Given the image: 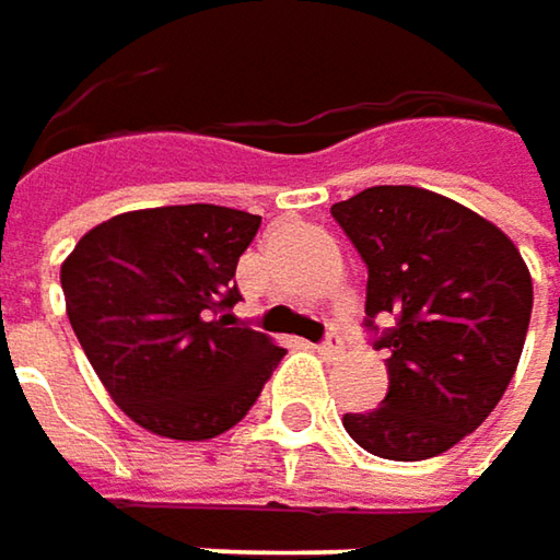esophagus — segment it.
<instances>
[{"mask_svg":"<svg viewBox=\"0 0 560 560\" xmlns=\"http://www.w3.org/2000/svg\"><path fill=\"white\" fill-rule=\"evenodd\" d=\"M326 361H339L342 358V351H346V342L332 332V336H326L323 342H319V348H316Z\"/></svg>","mask_w":560,"mask_h":560,"instance_id":"obj_1","label":"esophagus"}]
</instances>
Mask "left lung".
Returning <instances> with one entry per match:
<instances>
[{
  "mask_svg": "<svg viewBox=\"0 0 560 560\" xmlns=\"http://www.w3.org/2000/svg\"><path fill=\"white\" fill-rule=\"evenodd\" d=\"M332 218L368 262L364 323L389 351V393L348 411V438L396 463L441 456L491 415L520 364L529 269L498 224L421 186H371Z\"/></svg>",
  "mask_w": 560,
  "mask_h": 560,
  "instance_id": "obj_1",
  "label": "left lung"
}]
</instances>
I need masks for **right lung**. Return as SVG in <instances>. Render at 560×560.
<instances>
[{
	"label": "right lung",
	"mask_w": 560,
	"mask_h": 560,
	"mask_svg": "<svg viewBox=\"0 0 560 560\" xmlns=\"http://www.w3.org/2000/svg\"><path fill=\"white\" fill-rule=\"evenodd\" d=\"M259 214L161 206L91 228L62 262L69 323L119 409L171 441L231 431L284 348L237 323V259Z\"/></svg>",
	"instance_id": "obj_1"
}]
</instances>
